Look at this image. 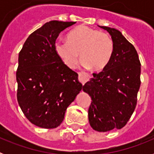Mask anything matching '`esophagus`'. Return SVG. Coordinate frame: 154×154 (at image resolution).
Wrapping results in <instances>:
<instances>
[{"label":"esophagus","mask_w":154,"mask_h":154,"mask_svg":"<svg viewBox=\"0 0 154 154\" xmlns=\"http://www.w3.org/2000/svg\"><path fill=\"white\" fill-rule=\"evenodd\" d=\"M91 78V75L89 73L84 72H79V79L81 82L82 83L85 84L87 81H89Z\"/></svg>","instance_id":"esophagus-1"}]
</instances>
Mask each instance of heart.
<instances>
[{"label":"heart","instance_id":"b5f03b06","mask_svg":"<svg viewBox=\"0 0 154 154\" xmlns=\"http://www.w3.org/2000/svg\"><path fill=\"white\" fill-rule=\"evenodd\" d=\"M55 50L69 69L75 67L80 54L84 67L100 71L106 67L112 58L114 42L108 34L79 25L69 31L67 42H55Z\"/></svg>","mask_w":154,"mask_h":154}]
</instances>
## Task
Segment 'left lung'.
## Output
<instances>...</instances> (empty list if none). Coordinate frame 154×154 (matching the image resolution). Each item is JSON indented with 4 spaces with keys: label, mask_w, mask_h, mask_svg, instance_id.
Segmentation results:
<instances>
[{
    "label": "left lung",
    "mask_w": 154,
    "mask_h": 154,
    "mask_svg": "<svg viewBox=\"0 0 154 154\" xmlns=\"http://www.w3.org/2000/svg\"><path fill=\"white\" fill-rule=\"evenodd\" d=\"M106 30L114 42V51L107 66L83 85L92 98L89 124L99 132L121 129L130 120L137 106L140 87L141 64L134 46L115 28Z\"/></svg>",
    "instance_id": "8db88e82"
}]
</instances>
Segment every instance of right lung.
<instances>
[{"label": "right lung", "instance_id": "right-lung-1", "mask_svg": "<svg viewBox=\"0 0 154 154\" xmlns=\"http://www.w3.org/2000/svg\"><path fill=\"white\" fill-rule=\"evenodd\" d=\"M75 23H45L28 36L19 52L17 102L27 119L39 127H58L82 89L78 73L67 67L55 50L59 34Z\"/></svg>", "mask_w": 154, "mask_h": 154}]
</instances>
